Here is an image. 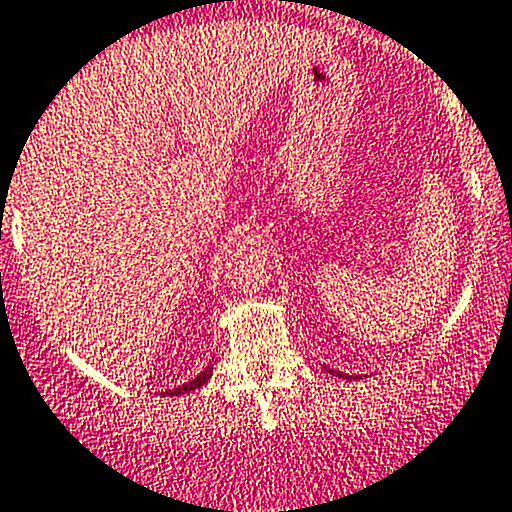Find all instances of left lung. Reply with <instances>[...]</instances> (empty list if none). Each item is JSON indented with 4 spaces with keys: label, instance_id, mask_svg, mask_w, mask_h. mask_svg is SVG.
Returning <instances> with one entry per match:
<instances>
[{
    "label": "left lung",
    "instance_id": "obj_1",
    "mask_svg": "<svg viewBox=\"0 0 512 512\" xmlns=\"http://www.w3.org/2000/svg\"><path fill=\"white\" fill-rule=\"evenodd\" d=\"M329 371H332V369H329ZM337 376H342V374H339V371H337ZM347 379H349V376H347Z\"/></svg>",
    "mask_w": 512,
    "mask_h": 512
}]
</instances>
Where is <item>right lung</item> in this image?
Listing matches in <instances>:
<instances>
[{"label":"right lung","instance_id":"1","mask_svg":"<svg viewBox=\"0 0 512 512\" xmlns=\"http://www.w3.org/2000/svg\"><path fill=\"white\" fill-rule=\"evenodd\" d=\"M210 376H213V369H210V366H208V369H205L203 374H200V376H195V379H193V381H188V384L178 386V389L168 391V394H170V396H180V394H185V391H195V389H200V386H203L205 381L210 379Z\"/></svg>","mask_w":512,"mask_h":512}]
</instances>
